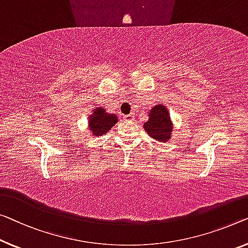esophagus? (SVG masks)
<instances>
[{
    "label": "esophagus",
    "instance_id": "1",
    "mask_svg": "<svg viewBox=\"0 0 248 248\" xmlns=\"http://www.w3.org/2000/svg\"><path fill=\"white\" fill-rule=\"evenodd\" d=\"M124 119L125 121H132V120L135 119V116H134V113L124 114Z\"/></svg>",
    "mask_w": 248,
    "mask_h": 248
}]
</instances>
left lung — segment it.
Instances as JSON below:
<instances>
[{
    "label": "left lung",
    "instance_id": "left-lung-1",
    "mask_svg": "<svg viewBox=\"0 0 248 248\" xmlns=\"http://www.w3.org/2000/svg\"><path fill=\"white\" fill-rule=\"evenodd\" d=\"M143 128L151 138L160 142H166L170 138L172 125L168 110L164 106L157 105L150 110L149 120L143 124Z\"/></svg>",
    "mask_w": 248,
    "mask_h": 248
}]
</instances>
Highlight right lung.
Listing matches in <instances>:
<instances>
[{
	"instance_id": "1",
	"label": "right lung",
	"mask_w": 248,
	"mask_h": 248,
	"mask_svg": "<svg viewBox=\"0 0 248 248\" xmlns=\"http://www.w3.org/2000/svg\"><path fill=\"white\" fill-rule=\"evenodd\" d=\"M89 120H90L89 127H90L91 134H93V136L105 135L118 121L114 114L106 113L103 108L95 109V111H93Z\"/></svg>"
}]
</instances>
